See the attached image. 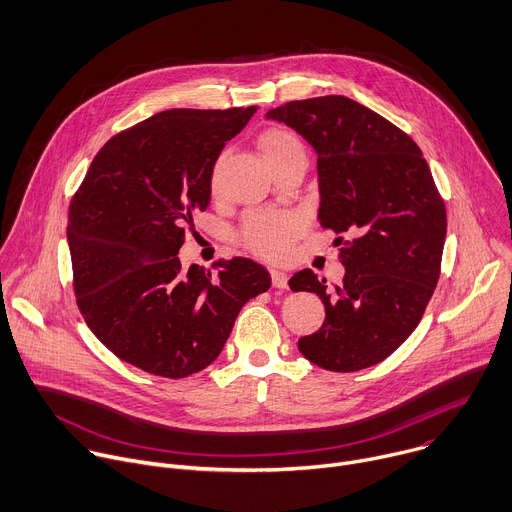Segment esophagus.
I'll return each mask as SVG.
<instances>
[{
    "instance_id": "esophagus-1",
    "label": "esophagus",
    "mask_w": 512,
    "mask_h": 512,
    "mask_svg": "<svg viewBox=\"0 0 512 512\" xmlns=\"http://www.w3.org/2000/svg\"><path fill=\"white\" fill-rule=\"evenodd\" d=\"M270 276H272L274 288H280V290H286V288H288V274H286L284 270L272 268V270H270Z\"/></svg>"
}]
</instances>
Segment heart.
<instances>
[{
	"label": "heart",
	"instance_id": "1",
	"mask_svg": "<svg viewBox=\"0 0 512 512\" xmlns=\"http://www.w3.org/2000/svg\"><path fill=\"white\" fill-rule=\"evenodd\" d=\"M262 149L268 163L290 157L304 155V147L298 137L284 129L268 131L262 137ZM302 230V218L294 212H258L246 218L242 226L244 244L260 256H282L292 238Z\"/></svg>",
	"mask_w": 512,
	"mask_h": 512
}]
</instances>
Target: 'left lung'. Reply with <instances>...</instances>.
<instances>
[{
    "label": "left lung",
    "mask_w": 512,
    "mask_h": 512,
    "mask_svg": "<svg viewBox=\"0 0 512 512\" xmlns=\"http://www.w3.org/2000/svg\"><path fill=\"white\" fill-rule=\"evenodd\" d=\"M266 119L315 149L319 222L351 236L337 238L341 286L311 268L288 282L325 304L323 327L300 337L298 351L327 371L377 365L414 333L440 278L446 208L432 171L401 129L347 96L292 100Z\"/></svg>",
    "instance_id": "1"
}]
</instances>
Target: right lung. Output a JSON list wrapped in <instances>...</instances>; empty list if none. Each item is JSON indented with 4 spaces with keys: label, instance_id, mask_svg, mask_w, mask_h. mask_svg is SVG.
Listing matches in <instances>:
<instances>
[{
    "label": "right lung",
    "instance_id": "obj_1",
    "mask_svg": "<svg viewBox=\"0 0 512 512\" xmlns=\"http://www.w3.org/2000/svg\"><path fill=\"white\" fill-rule=\"evenodd\" d=\"M256 107L171 109L115 135L92 159L68 212L78 309L119 359L187 377L222 353L242 306L270 288L250 258L181 268L185 224L208 210L214 165Z\"/></svg>",
    "mask_w": 512,
    "mask_h": 512
}]
</instances>
